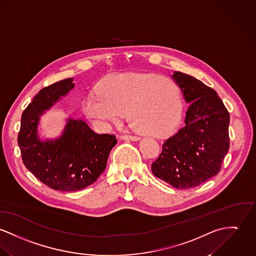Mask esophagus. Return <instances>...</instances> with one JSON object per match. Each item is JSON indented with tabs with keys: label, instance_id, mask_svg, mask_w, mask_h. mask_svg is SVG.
<instances>
[{
	"label": "esophagus",
	"instance_id": "esophagus-1",
	"mask_svg": "<svg viewBox=\"0 0 256 256\" xmlns=\"http://www.w3.org/2000/svg\"><path fill=\"white\" fill-rule=\"evenodd\" d=\"M120 138L122 139V140H130V141H138L140 139V138L134 136H120Z\"/></svg>",
	"mask_w": 256,
	"mask_h": 256
}]
</instances>
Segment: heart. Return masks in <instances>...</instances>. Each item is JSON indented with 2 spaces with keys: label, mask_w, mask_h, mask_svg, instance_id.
<instances>
[{
  "label": "heart",
  "mask_w": 256,
  "mask_h": 256,
  "mask_svg": "<svg viewBox=\"0 0 256 256\" xmlns=\"http://www.w3.org/2000/svg\"><path fill=\"white\" fill-rule=\"evenodd\" d=\"M180 92L170 78L152 73L114 74L103 80L98 92L82 102L84 115L106 126L128 118L140 134L160 136L168 134L180 114Z\"/></svg>",
  "instance_id": "heart-1"
}]
</instances>
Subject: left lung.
<instances>
[{"mask_svg": "<svg viewBox=\"0 0 256 256\" xmlns=\"http://www.w3.org/2000/svg\"><path fill=\"white\" fill-rule=\"evenodd\" d=\"M172 78L189 104L185 126L164 141L151 170L177 189H188L220 172L230 146V115L216 92L202 82L178 71Z\"/></svg>", "mask_w": 256, "mask_h": 256, "instance_id": "8db88e82", "label": "left lung"}]
</instances>
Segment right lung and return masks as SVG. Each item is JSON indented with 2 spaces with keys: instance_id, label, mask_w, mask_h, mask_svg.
I'll list each match as a JSON object with an SVG mask.
<instances>
[{
  "instance_id": "1",
  "label": "right lung",
  "mask_w": 256,
  "mask_h": 256,
  "mask_svg": "<svg viewBox=\"0 0 256 256\" xmlns=\"http://www.w3.org/2000/svg\"><path fill=\"white\" fill-rule=\"evenodd\" d=\"M75 86L62 80L42 90L21 116L18 145L23 164L40 182L56 191L72 192L88 187L104 172L117 139L96 134L82 120L67 118L58 138L42 140L40 118Z\"/></svg>"
}]
</instances>
